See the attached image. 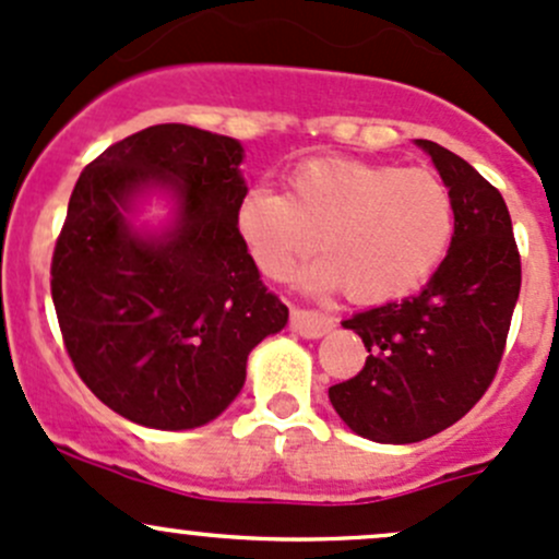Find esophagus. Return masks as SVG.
Listing matches in <instances>:
<instances>
[{"mask_svg":"<svg viewBox=\"0 0 559 559\" xmlns=\"http://www.w3.org/2000/svg\"><path fill=\"white\" fill-rule=\"evenodd\" d=\"M292 330L302 337H321L335 326L330 316L319 311H306V308H292Z\"/></svg>","mask_w":559,"mask_h":559,"instance_id":"obj_1","label":"esophagus"}]
</instances>
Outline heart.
<instances>
[{"label": "heart", "instance_id": "1", "mask_svg": "<svg viewBox=\"0 0 559 559\" xmlns=\"http://www.w3.org/2000/svg\"><path fill=\"white\" fill-rule=\"evenodd\" d=\"M235 222L270 278H289L321 238L324 259L308 273L313 289L343 286L357 302H386L414 292L441 264L454 200L427 167L326 156L292 170L289 194L251 186Z\"/></svg>", "mask_w": 559, "mask_h": 559}]
</instances>
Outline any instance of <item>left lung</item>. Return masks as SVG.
<instances>
[{
	"mask_svg": "<svg viewBox=\"0 0 559 559\" xmlns=\"http://www.w3.org/2000/svg\"><path fill=\"white\" fill-rule=\"evenodd\" d=\"M430 154L454 200L447 259L419 295L343 321L368 348L330 403L357 436L416 443L460 421L492 384L522 286L514 227L500 191L432 140Z\"/></svg>",
	"mask_w": 559,
	"mask_h": 559,
	"instance_id": "8db88e82",
	"label": "left lung"
}]
</instances>
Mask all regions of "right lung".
<instances>
[{"mask_svg": "<svg viewBox=\"0 0 559 559\" xmlns=\"http://www.w3.org/2000/svg\"><path fill=\"white\" fill-rule=\"evenodd\" d=\"M243 145L156 123L103 151L78 178L50 262V295L83 384L134 425L191 430L246 384L248 354L286 326L238 233ZM170 190L159 236L128 222L133 200Z\"/></svg>", "mask_w": 559, "mask_h": 559, "instance_id": "add662e5", "label": "right lung"}]
</instances>
